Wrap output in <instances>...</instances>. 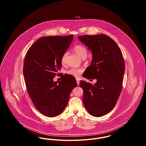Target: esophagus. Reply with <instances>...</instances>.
I'll use <instances>...</instances> for the list:
<instances>
[{"label": "esophagus", "mask_w": 146, "mask_h": 146, "mask_svg": "<svg viewBox=\"0 0 146 146\" xmlns=\"http://www.w3.org/2000/svg\"><path fill=\"white\" fill-rule=\"evenodd\" d=\"M76 83L78 84V85H79V84H80V82H79V80L78 79H76Z\"/></svg>", "instance_id": "1"}]
</instances>
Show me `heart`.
Listing matches in <instances>:
<instances>
[{
  "label": "heart",
  "instance_id": "1",
  "mask_svg": "<svg viewBox=\"0 0 146 146\" xmlns=\"http://www.w3.org/2000/svg\"><path fill=\"white\" fill-rule=\"evenodd\" d=\"M74 50L76 54L83 59L85 58L88 55V49L85 46H84L83 45H76L74 48ZM67 55H68V53L67 52H65L61 56V62L62 64H64L66 63ZM83 70L82 68H72L67 70V73L72 76L78 77L83 72Z\"/></svg>",
  "mask_w": 146,
  "mask_h": 146
}]
</instances>
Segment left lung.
<instances>
[{"label": "left lung", "mask_w": 146, "mask_h": 146, "mask_svg": "<svg viewBox=\"0 0 146 146\" xmlns=\"http://www.w3.org/2000/svg\"><path fill=\"white\" fill-rule=\"evenodd\" d=\"M78 39L92 54L91 64L84 73L87 79H96L94 85L80 81L83 102L91 115L100 117L111 111L122 90L125 62L117 43L107 35H84Z\"/></svg>", "instance_id": "obj_1"}]
</instances>
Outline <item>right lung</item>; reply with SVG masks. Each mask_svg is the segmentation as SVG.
I'll return each instance as SVG.
<instances>
[{"instance_id": "obj_1", "label": "right lung", "mask_w": 146, "mask_h": 146, "mask_svg": "<svg viewBox=\"0 0 146 146\" xmlns=\"http://www.w3.org/2000/svg\"><path fill=\"white\" fill-rule=\"evenodd\" d=\"M73 35L43 36L28 49L23 63L25 84L33 104L43 115L53 117L62 113L77 86L76 78L68 74L54 82L62 67L61 58L70 46Z\"/></svg>"}]
</instances>
